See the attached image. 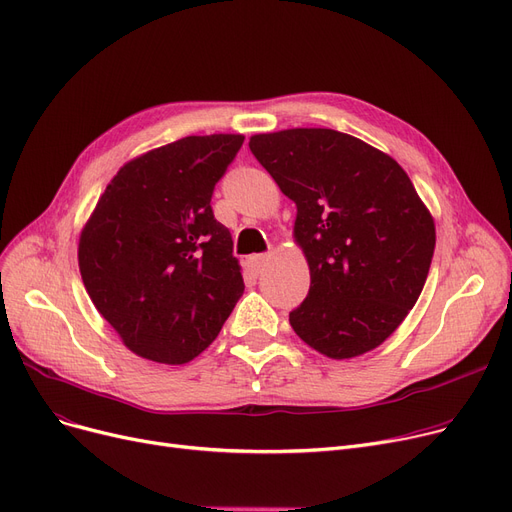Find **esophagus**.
<instances>
[{
	"mask_svg": "<svg viewBox=\"0 0 512 512\" xmlns=\"http://www.w3.org/2000/svg\"><path fill=\"white\" fill-rule=\"evenodd\" d=\"M270 261V255H251L249 257V263H251V270L255 274H261L265 270V265H268Z\"/></svg>",
	"mask_w": 512,
	"mask_h": 512,
	"instance_id": "34e87169",
	"label": "esophagus"
}]
</instances>
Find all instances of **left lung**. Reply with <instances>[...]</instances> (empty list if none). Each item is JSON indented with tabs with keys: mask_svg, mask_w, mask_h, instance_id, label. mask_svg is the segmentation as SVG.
Returning <instances> with one entry per match:
<instances>
[{
	"mask_svg": "<svg viewBox=\"0 0 512 512\" xmlns=\"http://www.w3.org/2000/svg\"><path fill=\"white\" fill-rule=\"evenodd\" d=\"M249 148L297 205L311 284L288 314L293 330L332 360L379 347L418 301L435 251V221L408 173L335 129L257 133Z\"/></svg>",
	"mask_w": 512,
	"mask_h": 512,
	"instance_id": "obj_1",
	"label": "left lung"
}]
</instances>
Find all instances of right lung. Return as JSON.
Wrapping results in <instances>:
<instances>
[{
    "instance_id": "1",
    "label": "right lung",
    "mask_w": 512,
    "mask_h": 512,
    "mask_svg": "<svg viewBox=\"0 0 512 512\" xmlns=\"http://www.w3.org/2000/svg\"><path fill=\"white\" fill-rule=\"evenodd\" d=\"M242 142L240 133H213L140 154L85 221L77 251L85 291L140 358L194 360L244 291L230 230L211 209Z\"/></svg>"
}]
</instances>
